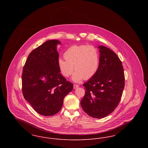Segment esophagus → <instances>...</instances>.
<instances>
[{
	"instance_id": "34e87169",
	"label": "esophagus",
	"mask_w": 148,
	"mask_h": 148,
	"mask_svg": "<svg viewBox=\"0 0 148 148\" xmlns=\"http://www.w3.org/2000/svg\"><path fill=\"white\" fill-rule=\"evenodd\" d=\"M78 87H79V85H78L74 84V85H73L74 89H76V88H77Z\"/></svg>"
}]
</instances>
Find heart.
<instances>
[{
	"label": "heart",
	"mask_w": 148,
	"mask_h": 148,
	"mask_svg": "<svg viewBox=\"0 0 148 148\" xmlns=\"http://www.w3.org/2000/svg\"><path fill=\"white\" fill-rule=\"evenodd\" d=\"M64 58L58 60V66L62 75L69 77L74 68L72 80L79 82L93 77L98 71L100 55L98 50L92 45H73L66 50Z\"/></svg>",
	"instance_id": "1"
}]
</instances>
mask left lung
<instances>
[{
	"mask_svg": "<svg viewBox=\"0 0 148 148\" xmlns=\"http://www.w3.org/2000/svg\"><path fill=\"white\" fill-rule=\"evenodd\" d=\"M98 48V71L83 84L85 93L80 104L87 114L100 119L112 113L118 106L124 88L125 76L117 55L104 46Z\"/></svg>",
	"mask_w": 148,
	"mask_h": 148,
	"instance_id": "obj_1",
	"label": "left lung"
}]
</instances>
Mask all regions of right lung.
Here are the masks:
<instances>
[{"instance_id": "1", "label": "right lung", "mask_w": 148, "mask_h": 148, "mask_svg": "<svg viewBox=\"0 0 148 148\" xmlns=\"http://www.w3.org/2000/svg\"><path fill=\"white\" fill-rule=\"evenodd\" d=\"M58 40H50L33 50L23 67L22 92L35 111L44 116L58 113L65 97L73 89L58 66Z\"/></svg>"}]
</instances>
